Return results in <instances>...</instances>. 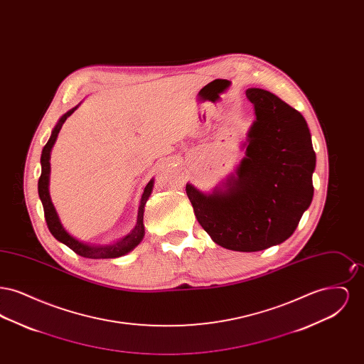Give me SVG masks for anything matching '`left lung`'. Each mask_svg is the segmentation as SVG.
Instances as JSON below:
<instances>
[{"instance_id":"left-lung-1","label":"left lung","mask_w":364,"mask_h":364,"mask_svg":"<svg viewBox=\"0 0 364 364\" xmlns=\"http://www.w3.org/2000/svg\"><path fill=\"white\" fill-rule=\"evenodd\" d=\"M255 120L235 173L211 192L187 183L195 217L226 250L255 252L289 239L314 195L316 156L304 117L274 94L248 88Z\"/></svg>"}]
</instances>
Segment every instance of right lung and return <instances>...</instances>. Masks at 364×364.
<instances>
[{
  "mask_svg": "<svg viewBox=\"0 0 364 364\" xmlns=\"http://www.w3.org/2000/svg\"><path fill=\"white\" fill-rule=\"evenodd\" d=\"M79 107L75 106L70 110H68L65 114L61 116V119L55 124V127L53 128L50 139L48 140L46 146L42 150V156H41V166H42V173L38 181V193H39V199L43 205V211H45V220L48 228L50 230L53 236L63 244H65L67 247H70L72 251H75L77 255L83 257V258H90V259H112V258H119L128 252H131L139 242L143 240L144 237V224H143V213H144V206L153 192L154 187V178H151L149 181V184L146 186V188L141 193L140 198V203H139L138 220H136V225L135 228L120 240L112 242V244H91V242H85L77 240L76 237H73L67 232V229L63 226L60 217L54 208L52 203V198H50V192H49V180H50V151H52L53 146L57 140L58 132L63 127V124L70 117V114Z\"/></svg>",
  "mask_w": 364,
  "mask_h": 364,
  "instance_id": "add662e5",
  "label": "right lung"
}]
</instances>
